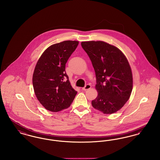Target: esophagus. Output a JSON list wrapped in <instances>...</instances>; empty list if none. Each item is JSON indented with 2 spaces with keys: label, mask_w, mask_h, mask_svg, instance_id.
<instances>
[{
  "label": "esophagus",
  "mask_w": 160,
  "mask_h": 160,
  "mask_svg": "<svg viewBox=\"0 0 160 160\" xmlns=\"http://www.w3.org/2000/svg\"><path fill=\"white\" fill-rule=\"evenodd\" d=\"M91 88V85L89 84H87L84 88H82V89H83V91H86V90H88V89H89Z\"/></svg>",
  "instance_id": "obj_1"
}]
</instances>
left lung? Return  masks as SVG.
<instances>
[{"instance_id":"8db88e82","label":"left lung","mask_w":160,"mask_h":160,"mask_svg":"<svg viewBox=\"0 0 160 160\" xmlns=\"http://www.w3.org/2000/svg\"><path fill=\"white\" fill-rule=\"evenodd\" d=\"M81 45L95 72L98 94L92 105L104 114L114 113L125 105L132 89L128 60L119 48L103 41H85Z\"/></svg>"}]
</instances>
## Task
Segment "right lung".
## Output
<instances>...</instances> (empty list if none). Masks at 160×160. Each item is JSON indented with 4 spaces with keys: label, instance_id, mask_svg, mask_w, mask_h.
Wrapping results in <instances>:
<instances>
[{
    "label": "right lung",
    "instance_id": "1",
    "mask_svg": "<svg viewBox=\"0 0 160 160\" xmlns=\"http://www.w3.org/2000/svg\"><path fill=\"white\" fill-rule=\"evenodd\" d=\"M78 44L77 41H65L50 46L37 62L32 78L33 89L39 102L49 111L68 108L76 95L65 64Z\"/></svg>",
    "mask_w": 160,
    "mask_h": 160
}]
</instances>
